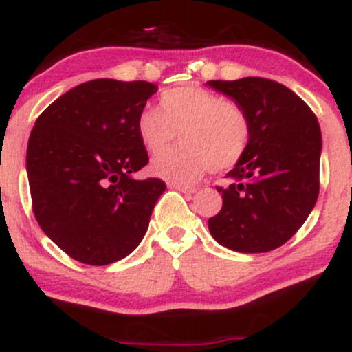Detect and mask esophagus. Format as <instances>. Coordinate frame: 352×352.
<instances>
[{"instance_id":"1","label":"esophagus","mask_w":352,"mask_h":352,"mask_svg":"<svg viewBox=\"0 0 352 352\" xmlns=\"http://www.w3.org/2000/svg\"><path fill=\"white\" fill-rule=\"evenodd\" d=\"M168 187L173 190H179L182 193H195V187H188V185H182V184H168Z\"/></svg>"}]
</instances>
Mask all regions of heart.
<instances>
[{
    "mask_svg": "<svg viewBox=\"0 0 352 352\" xmlns=\"http://www.w3.org/2000/svg\"><path fill=\"white\" fill-rule=\"evenodd\" d=\"M160 108L145 107L137 116V135L157 155L170 148L180 134L185 147L157 157L155 177L173 184H192L207 173L230 170L245 155L252 124L238 102L199 86H182L160 98Z\"/></svg>",
    "mask_w": 352,
    "mask_h": 352,
    "instance_id": "1",
    "label": "heart"
}]
</instances>
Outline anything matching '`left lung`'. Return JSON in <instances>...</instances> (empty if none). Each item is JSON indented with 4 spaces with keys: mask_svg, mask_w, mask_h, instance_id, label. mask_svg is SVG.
Here are the masks:
<instances>
[{
    "mask_svg": "<svg viewBox=\"0 0 352 352\" xmlns=\"http://www.w3.org/2000/svg\"><path fill=\"white\" fill-rule=\"evenodd\" d=\"M245 109L252 135L245 155L218 187L223 205L208 220L212 236L238 253L272 252L309 217L319 193L321 129L292 89L263 78L208 80Z\"/></svg>",
    "mask_w": 352,
    "mask_h": 352,
    "instance_id": "8db88e82",
    "label": "left lung"
}]
</instances>
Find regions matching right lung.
I'll use <instances>...</instances> for the list:
<instances>
[{"label": "right lung", "instance_id": "add662e5", "mask_svg": "<svg viewBox=\"0 0 352 352\" xmlns=\"http://www.w3.org/2000/svg\"><path fill=\"white\" fill-rule=\"evenodd\" d=\"M157 89L145 80H89L56 99L31 131L34 217L80 263L111 265L134 252L167 188L160 179H134L148 164L137 116Z\"/></svg>", "mask_w": 352, "mask_h": 352}]
</instances>
